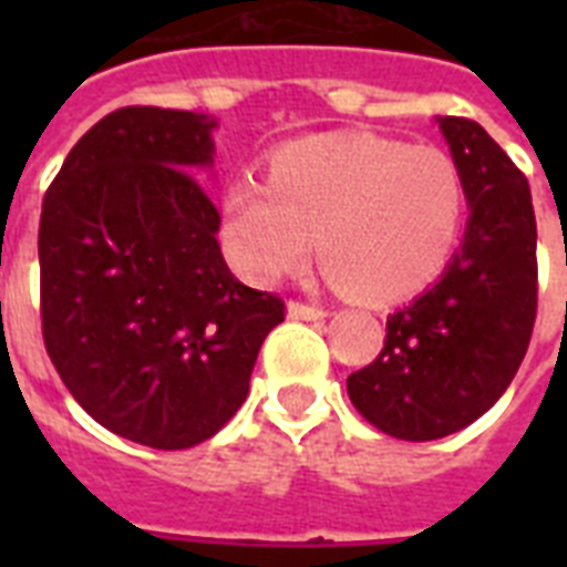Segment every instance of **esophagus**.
Returning <instances> with one entry per match:
<instances>
[{
	"label": "esophagus",
	"mask_w": 567,
	"mask_h": 567,
	"mask_svg": "<svg viewBox=\"0 0 567 567\" xmlns=\"http://www.w3.org/2000/svg\"><path fill=\"white\" fill-rule=\"evenodd\" d=\"M329 311L309 306V302H288V318L293 320H323Z\"/></svg>",
	"instance_id": "1"
}]
</instances>
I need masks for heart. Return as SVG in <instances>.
<instances>
[{
	"mask_svg": "<svg viewBox=\"0 0 567 567\" xmlns=\"http://www.w3.org/2000/svg\"><path fill=\"white\" fill-rule=\"evenodd\" d=\"M223 208L229 252L249 279L291 274L318 244L320 265L341 291L396 302L447 270L467 217V185L456 158L435 146L318 135L276 150L267 182L235 176Z\"/></svg>",
	"mask_w": 567,
	"mask_h": 567,
	"instance_id": "obj_1",
	"label": "heart"
}]
</instances>
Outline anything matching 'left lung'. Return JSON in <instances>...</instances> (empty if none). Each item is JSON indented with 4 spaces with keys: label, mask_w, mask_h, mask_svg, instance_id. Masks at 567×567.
Masks as SVG:
<instances>
[{
    "label": "left lung",
    "mask_w": 567,
    "mask_h": 567,
    "mask_svg": "<svg viewBox=\"0 0 567 567\" xmlns=\"http://www.w3.org/2000/svg\"><path fill=\"white\" fill-rule=\"evenodd\" d=\"M465 173V240L432 288L388 315L385 347L347 377L368 423L435 441L492 409L518 373L536 323V214L527 176L480 123L435 117Z\"/></svg>",
    "instance_id": "8db88e82"
}]
</instances>
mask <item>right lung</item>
<instances>
[{
  "mask_svg": "<svg viewBox=\"0 0 567 567\" xmlns=\"http://www.w3.org/2000/svg\"><path fill=\"white\" fill-rule=\"evenodd\" d=\"M217 120L128 105L70 150L40 214L43 344L75 403L155 450L212 439L247 400L276 293L223 261L196 173Z\"/></svg>",
  "mask_w": 567,
  "mask_h": 567,
  "instance_id": "right-lung-1",
  "label": "right lung"
}]
</instances>
